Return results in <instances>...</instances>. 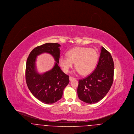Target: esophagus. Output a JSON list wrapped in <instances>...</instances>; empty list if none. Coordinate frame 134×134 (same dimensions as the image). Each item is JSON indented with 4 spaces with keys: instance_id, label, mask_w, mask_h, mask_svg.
<instances>
[{
    "instance_id": "obj_1",
    "label": "esophagus",
    "mask_w": 134,
    "mask_h": 134,
    "mask_svg": "<svg viewBox=\"0 0 134 134\" xmlns=\"http://www.w3.org/2000/svg\"><path fill=\"white\" fill-rule=\"evenodd\" d=\"M75 78H73V77H72L69 76V80H70V81H72V80H73V79H74Z\"/></svg>"
}]
</instances>
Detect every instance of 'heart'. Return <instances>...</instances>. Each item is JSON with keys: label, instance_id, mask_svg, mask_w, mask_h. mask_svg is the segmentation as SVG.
Returning <instances> with one entry per match:
<instances>
[{"label": "heart", "instance_id": "heart-1", "mask_svg": "<svg viewBox=\"0 0 134 134\" xmlns=\"http://www.w3.org/2000/svg\"><path fill=\"white\" fill-rule=\"evenodd\" d=\"M67 57L59 59V63L64 72H69L75 63L76 72L82 75H87L94 70L98 59V54L96 50L87 47H75L68 51Z\"/></svg>", "mask_w": 134, "mask_h": 134}]
</instances>
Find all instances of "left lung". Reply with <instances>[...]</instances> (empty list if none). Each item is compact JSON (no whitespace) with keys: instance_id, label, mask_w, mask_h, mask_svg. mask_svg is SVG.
I'll return each mask as SVG.
<instances>
[{"instance_id":"obj_1","label":"left lung","mask_w":134,"mask_h":134,"mask_svg":"<svg viewBox=\"0 0 134 134\" xmlns=\"http://www.w3.org/2000/svg\"><path fill=\"white\" fill-rule=\"evenodd\" d=\"M114 63L109 52L103 47L98 62L89 76L79 80L77 94L79 98L87 103H96L108 93L114 80Z\"/></svg>"}]
</instances>
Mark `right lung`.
<instances>
[{
	"instance_id": "right-lung-1",
	"label": "right lung",
	"mask_w": 134,
	"mask_h": 134,
	"mask_svg": "<svg viewBox=\"0 0 134 134\" xmlns=\"http://www.w3.org/2000/svg\"><path fill=\"white\" fill-rule=\"evenodd\" d=\"M58 43H46L34 48L27 59L26 80L27 86L32 95L41 102L52 104L60 100L64 88L69 82V76L65 74L58 66L60 54ZM49 53L57 62L53 68L43 74L37 72L35 66L36 57L43 53Z\"/></svg>"
}]
</instances>
